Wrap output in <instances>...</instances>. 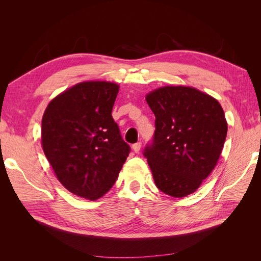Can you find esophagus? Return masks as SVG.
I'll return each instance as SVG.
<instances>
[{
  "label": "esophagus",
  "mask_w": 261,
  "mask_h": 261,
  "mask_svg": "<svg viewBox=\"0 0 261 261\" xmlns=\"http://www.w3.org/2000/svg\"><path fill=\"white\" fill-rule=\"evenodd\" d=\"M140 148H141V143H136V144L133 145V150L136 153H138L140 151Z\"/></svg>",
  "instance_id": "34e87169"
}]
</instances>
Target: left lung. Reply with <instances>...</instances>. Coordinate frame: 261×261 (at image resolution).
Masks as SVG:
<instances>
[{"label":"left lung","mask_w":261,"mask_h":261,"mask_svg":"<svg viewBox=\"0 0 261 261\" xmlns=\"http://www.w3.org/2000/svg\"><path fill=\"white\" fill-rule=\"evenodd\" d=\"M146 101L155 130L144 155L156 187L181 198L197 191L215 169L223 149L227 123L218 100L184 86L161 87Z\"/></svg>","instance_id":"1"}]
</instances>
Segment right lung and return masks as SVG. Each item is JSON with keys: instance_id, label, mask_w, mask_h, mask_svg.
Here are the masks:
<instances>
[{"instance_id": "right-lung-1", "label": "right lung", "mask_w": 261, "mask_h": 261, "mask_svg": "<svg viewBox=\"0 0 261 261\" xmlns=\"http://www.w3.org/2000/svg\"><path fill=\"white\" fill-rule=\"evenodd\" d=\"M118 85L85 82L55 97L42 117L46 159L67 191L96 200L114 185L130 147L112 117Z\"/></svg>"}]
</instances>
